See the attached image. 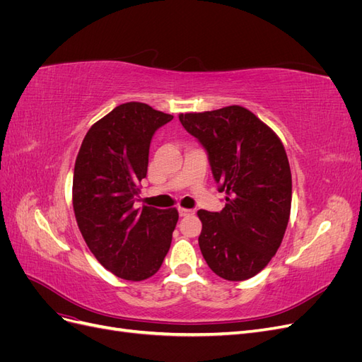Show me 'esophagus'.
<instances>
[{"label": "esophagus", "mask_w": 362, "mask_h": 362, "mask_svg": "<svg viewBox=\"0 0 362 362\" xmlns=\"http://www.w3.org/2000/svg\"><path fill=\"white\" fill-rule=\"evenodd\" d=\"M178 213H180V216L181 217H184V216H192L194 211L193 210H189V208H178Z\"/></svg>", "instance_id": "34e87169"}]
</instances>
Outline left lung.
<instances>
[{
    "mask_svg": "<svg viewBox=\"0 0 362 362\" xmlns=\"http://www.w3.org/2000/svg\"><path fill=\"white\" fill-rule=\"evenodd\" d=\"M210 161L225 208L199 210V247L217 276L245 281L264 269L286 234L291 208V172L282 141L240 105L180 115Z\"/></svg>",
    "mask_w": 362,
    "mask_h": 362,
    "instance_id": "8db88e82",
    "label": "left lung"
}]
</instances>
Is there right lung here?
Segmentation results:
<instances>
[{
    "mask_svg": "<svg viewBox=\"0 0 362 362\" xmlns=\"http://www.w3.org/2000/svg\"><path fill=\"white\" fill-rule=\"evenodd\" d=\"M172 115L127 103L87 131L75 160L72 204L86 245L117 278L156 275L169 252L177 208H136L152 136Z\"/></svg>",
    "mask_w": 362,
    "mask_h": 362,
    "instance_id": "obj_1",
    "label": "right lung"
}]
</instances>
